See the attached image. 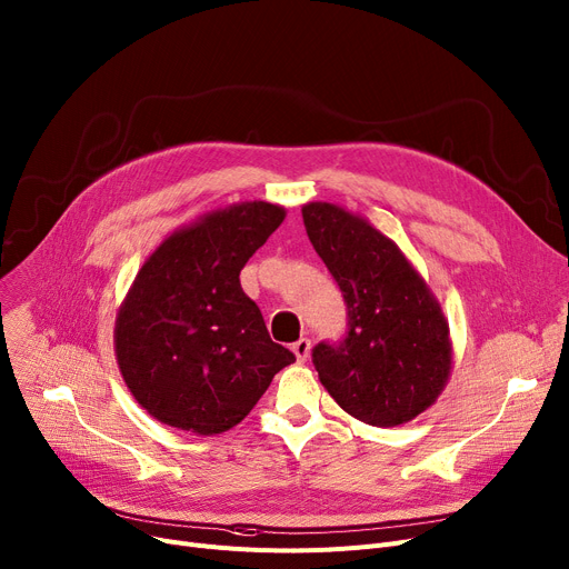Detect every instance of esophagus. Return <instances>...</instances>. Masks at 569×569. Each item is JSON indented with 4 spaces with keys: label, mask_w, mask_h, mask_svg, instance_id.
<instances>
[{
    "label": "esophagus",
    "mask_w": 569,
    "mask_h": 569,
    "mask_svg": "<svg viewBox=\"0 0 569 569\" xmlns=\"http://www.w3.org/2000/svg\"><path fill=\"white\" fill-rule=\"evenodd\" d=\"M310 349H312V345H310L308 338H300L298 342L291 345V351L296 353V358H298L300 362H306V360L310 358Z\"/></svg>",
    "instance_id": "1"
}]
</instances>
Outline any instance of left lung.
I'll return each mask as SVG.
<instances>
[{
	"instance_id": "1",
	"label": "left lung",
	"mask_w": 569,
	"mask_h": 569,
	"mask_svg": "<svg viewBox=\"0 0 569 569\" xmlns=\"http://www.w3.org/2000/svg\"><path fill=\"white\" fill-rule=\"evenodd\" d=\"M303 222L347 306L345 338L312 349L323 388L367 425L413 420L437 402L452 365L437 298L402 250L367 220L312 202L303 207Z\"/></svg>"
}]
</instances>
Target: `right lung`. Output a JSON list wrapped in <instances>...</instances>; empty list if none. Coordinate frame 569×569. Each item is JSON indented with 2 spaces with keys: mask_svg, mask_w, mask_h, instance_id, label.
Instances as JSON below:
<instances>
[{
  "mask_svg": "<svg viewBox=\"0 0 569 569\" xmlns=\"http://www.w3.org/2000/svg\"><path fill=\"white\" fill-rule=\"evenodd\" d=\"M284 220L243 202L174 231L144 261L117 317L126 386L156 420L199 437L239 425L296 356L276 345L241 269Z\"/></svg>",
  "mask_w": 569,
  "mask_h": 569,
  "instance_id": "obj_1",
  "label": "right lung"
}]
</instances>
